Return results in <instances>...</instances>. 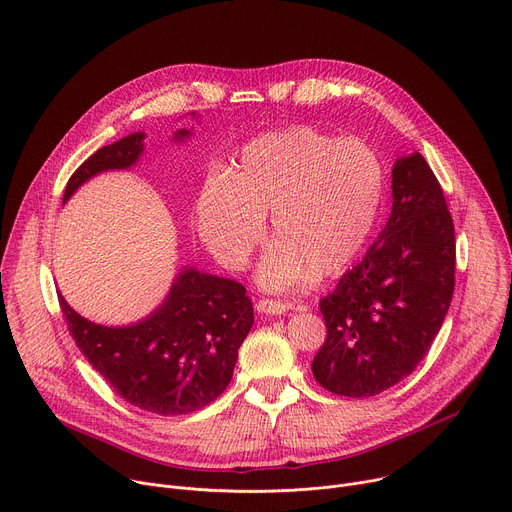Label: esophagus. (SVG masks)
<instances>
[{
	"mask_svg": "<svg viewBox=\"0 0 512 512\" xmlns=\"http://www.w3.org/2000/svg\"><path fill=\"white\" fill-rule=\"evenodd\" d=\"M257 312L259 314H267V316H281L285 314L287 310H291V304L287 302H279V300H269V298H263L257 302Z\"/></svg>",
	"mask_w": 512,
	"mask_h": 512,
	"instance_id": "1",
	"label": "esophagus"
}]
</instances>
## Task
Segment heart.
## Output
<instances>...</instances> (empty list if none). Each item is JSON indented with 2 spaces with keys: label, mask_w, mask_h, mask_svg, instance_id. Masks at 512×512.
<instances>
[{
  "label": "heart",
  "mask_w": 512,
  "mask_h": 512,
  "mask_svg": "<svg viewBox=\"0 0 512 512\" xmlns=\"http://www.w3.org/2000/svg\"><path fill=\"white\" fill-rule=\"evenodd\" d=\"M385 196V166L371 143L294 125L247 141L227 172L196 198L210 251L241 267L265 235L277 239L259 265L267 289L346 271L371 241Z\"/></svg>",
  "instance_id": "obj_1"
}]
</instances>
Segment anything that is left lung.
Instances as JSON below:
<instances>
[{"instance_id": "8db88e82", "label": "left lung", "mask_w": 512, "mask_h": 512, "mask_svg": "<svg viewBox=\"0 0 512 512\" xmlns=\"http://www.w3.org/2000/svg\"><path fill=\"white\" fill-rule=\"evenodd\" d=\"M391 176L385 229L320 300L328 334L312 373L326 391L354 399L415 371L454 296L456 237L440 182L417 152L399 158Z\"/></svg>"}]
</instances>
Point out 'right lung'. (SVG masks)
<instances>
[{
    "label": "right lung",
    "mask_w": 512,
    "mask_h": 512,
    "mask_svg": "<svg viewBox=\"0 0 512 512\" xmlns=\"http://www.w3.org/2000/svg\"><path fill=\"white\" fill-rule=\"evenodd\" d=\"M180 129L174 139L188 137ZM145 133L97 150L70 176L64 202L93 176L131 168ZM70 336L91 367L127 403L156 415H186L221 395L255 318L247 289L225 277L184 267L164 304L131 326H101L72 310L58 294Z\"/></svg>",
    "instance_id": "1"
}]
</instances>
